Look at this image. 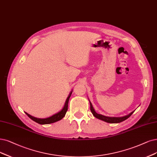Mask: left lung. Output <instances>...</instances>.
<instances>
[{"label": "left lung", "mask_w": 157, "mask_h": 157, "mask_svg": "<svg viewBox=\"0 0 157 157\" xmlns=\"http://www.w3.org/2000/svg\"><path fill=\"white\" fill-rule=\"evenodd\" d=\"M90 111L94 117L98 119H100L101 120H103L104 121H106L107 123H111V124H116V123H120L123 121L124 120H125L126 119H127L128 118H129L132 115V114L133 113V112L125 116V117H105V116H103L100 114H98L96 113V111H94V109L92 107V105L91 102L90 101Z\"/></svg>", "instance_id": "1"}]
</instances>
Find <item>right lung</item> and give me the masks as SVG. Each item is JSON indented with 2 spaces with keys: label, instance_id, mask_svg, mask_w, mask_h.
<instances>
[{
  "label": "right lung",
  "instance_id": "right-lung-1",
  "mask_svg": "<svg viewBox=\"0 0 157 157\" xmlns=\"http://www.w3.org/2000/svg\"><path fill=\"white\" fill-rule=\"evenodd\" d=\"M72 92H71V94H69L68 97L67 98V99L66 100L65 104V106H64L63 109L61 110V111L59 113H57V114L52 116V117L47 118H35L32 116L30 115L29 114H28L27 113H25L26 114V115L28 117L30 118V119H32V120H33L34 121H36V122L39 124H52V123H54L56 122V121H59L60 120H61L65 116V114L67 111L68 110V100H69V98L71 96Z\"/></svg>",
  "mask_w": 157,
  "mask_h": 157
}]
</instances>
